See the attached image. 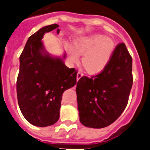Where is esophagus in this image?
<instances>
[{"label": "esophagus", "mask_w": 150, "mask_h": 150, "mask_svg": "<svg viewBox=\"0 0 150 150\" xmlns=\"http://www.w3.org/2000/svg\"><path fill=\"white\" fill-rule=\"evenodd\" d=\"M83 76V74H82V71H78L77 75H76V78H77V80H79L82 76Z\"/></svg>", "instance_id": "34e87169"}]
</instances>
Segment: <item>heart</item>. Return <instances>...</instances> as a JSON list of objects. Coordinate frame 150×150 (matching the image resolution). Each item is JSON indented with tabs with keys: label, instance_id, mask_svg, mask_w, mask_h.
I'll use <instances>...</instances> for the list:
<instances>
[{
	"label": "heart",
	"instance_id": "1",
	"mask_svg": "<svg viewBox=\"0 0 150 150\" xmlns=\"http://www.w3.org/2000/svg\"><path fill=\"white\" fill-rule=\"evenodd\" d=\"M74 44L75 50L70 51V60L77 62L79 54H83L84 68L93 74L104 70L115 49V43L112 40L99 34L78 38Z\"/></svg>",
	"mask_w": 150,
	"mask_h": 150
}]
</instances>
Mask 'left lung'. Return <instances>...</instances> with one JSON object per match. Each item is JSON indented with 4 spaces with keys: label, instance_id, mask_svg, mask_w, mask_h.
<instances>
[{
    "label": "left lung",
    "instance_id": "obj_1",
    "mask_svg": "<svg viewBox=\"0 0 150 150\" xmlns=\"http://www.w3.org/2000/svg\"><path fill=\"white\" fill-rule=\"evenodd\" d=\"M132 57L125 43L116 45L100 74L82 76L76 85L79 121L84 126L103 128L113 123L128 103L133 78Z\"/></svg>",
    "mask_w": 150,
    "mask_h": 150
}]
</instances>
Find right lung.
I'll use <instances>...</instances> for the list:
<instances>
[{
  "label": "right lung",
  "instance_id": "obj_1",
  "mask_svg": "<svg viewBox=\"0 0 150 150\" xmlns=\"http://www.w3.org/2000/svg\"><path fill=\"white\" fill-rule=\"evenodd\" d=\"M59 25L42 27L29 37L20 56L17 79L19 108L25 119L37 127L50 126L59 118L62 96L76 84L77 71L64 64L62 58L53 57L45 51L44 34L57 29Z\"/></svg>",
  "mask_w": 150,
  "mask_h": 150
}]
</instances>
